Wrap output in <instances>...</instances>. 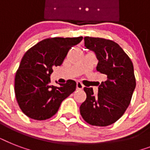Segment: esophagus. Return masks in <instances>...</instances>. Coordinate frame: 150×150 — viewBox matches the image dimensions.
Listing matches in <instances>:
<instances>
[{
    "instance_id": "obj_1",
    "label": "esophagus",
    "mask_w": 150,
    "mask_h": 150,
    "mask_svg": "<svg viewBox=\"0 0 150 150\" xmlns=\"http://www.w3.org/2000/svg\"><path fill=\"white\" fill-rule=\"evenodd\" d=\"M76 87H77V89H79V90H82V89L84 88V86L82 84V82H77V84H76Z\"/></svg>"
}]
</instances>
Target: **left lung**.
I'll return each instance as SVG.
<instances>
[{
	"label": "left lung",
	"mask_w": 150,
	"mask_h": 150,
	"mask_svg": "<svg viewBox=\"0 0 150 150\" xmlns=\"http://www.w3.org/2000/svg\"><path fill=\"white\" fill-rule=\"evenodd\" d=\"M85 47L96 54V70L106 77L95 96L93 88L85 87L86 100L80 106L82 118L91 125H110L130 104L136 82L133 64L123 49L114 41L86 36Z\"/></svg>",
	"instance_id": "1"
}]
</instances>
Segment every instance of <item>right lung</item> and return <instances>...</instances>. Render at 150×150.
<instances>
[{"instance_id":"add662e5","label":"right lung","mask_w":150,"mask_h":150,"mask_svg":"<svg viewBox=\"0 0 150 150\" xmlns=\"http://www.w3.org/2000/svg\"><path fill=\"white\" fill-rule=\"evenodd\" d=\"M83 37L45 39L33 46L22 57L15 79V93L20 109L34 120H46L54 116L64 99L76 89V82L54 86L50 83L53 67L63 63L68 50Z\"/></svg>"}]
</instances>
